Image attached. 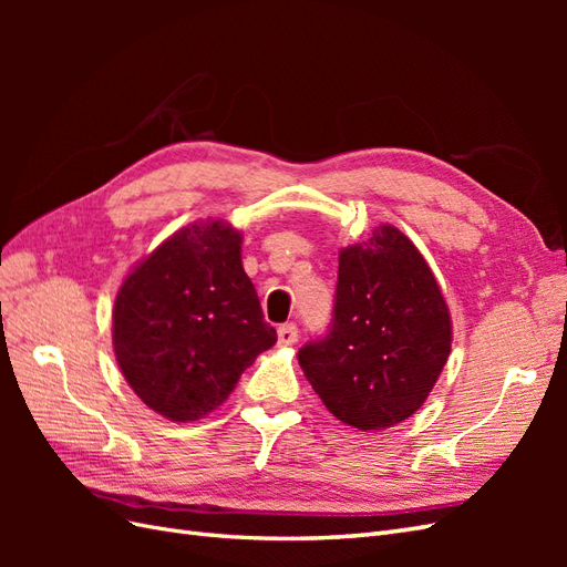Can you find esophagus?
<instances>
[{
  "label": "esophagus",
  "mask_w": 567,
  "mask_h": 567,
  "mask_svg": "<svg viewBox=\"0 0 567 567\" xmlns=\"http://www.w3.org/2000/svg\"><path fill=\"white\" fill-rule=\"evenodd\" d=\"M298 340V326L296 323H281L279 326V342L281 346H293Z\"/></svg>",
  "instance_id": "1"
}]
</instances>
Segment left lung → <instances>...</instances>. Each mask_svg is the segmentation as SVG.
Returning a JSON list of instances; mask_svg holds the SVG:
<instances>
[{"label": "left lung", "instance_id": "obj_1", "mask_svg": "<svg viewBox=\"0 0 567 567\" xmlns=\"http://www.w3.org/2000/svg\"><path fill=\"white\" fill-rule=\"evenodd\" d=\"M450 348V310L431 267L385 225L340 250L331 323L298 362L336 419L383 431L425 402Z\"/></svg>", "mask_w": 567, "mask_h": 567}]
</instances>
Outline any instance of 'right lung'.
Instances as JSON below:
<instances>
[{"instance_id": "1", "label": "right lung", "mask_w": 567, "mask_h": 567, "mask_svg": "<svg viewBox=\"0 0 567 567\" xmlns=\"http://www.w3.org/2000/svg\"><path fill=\"white\" fill-rule=\"evenodd\" d=\"M274 342L241 265V234L215 219L169 236L115 298L117 364L140 400L169 421L210 414Z\"/></svg>"}]
</instances>
